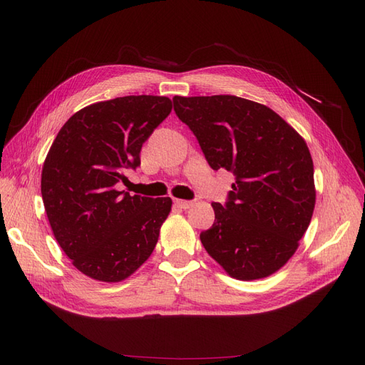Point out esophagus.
<instances>
[{
	"label": "esophagus",
	"instance_id": "34e87169",
	"mask_svg": "<svg viewBox=\"0 0 365 365\" xmlns=\"http://www.w3.org/2000/svg\"><path fill=\"white\" fill-rule=\"evenodd\" d=\"M175 205H178L180 208L187 210V208H190L193 205V202L192 201H184V200H175Z\"/></svg>",
	"mask_w": 365,
	"mask_h": 365
}]
</instances>
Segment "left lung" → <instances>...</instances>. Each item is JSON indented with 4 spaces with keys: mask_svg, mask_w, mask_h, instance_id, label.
Returning <instances> with one entry per match:
<instances>
[{
    "mask_svg": "<svg viewBox=\"0 0 365 365\" xmlns=\"http://www.w3.org/2000/svg\"><path fill=\"white\" fill-rule=\"evenodd\" d=\"M210 168L233 172L228 202H213L201 242L230 277L259 280L294 256L315 208L314 163L304 138L271 108L236 96L173 97Z\"/></svg>",
    "mask_w": 365,
    "mask_h": 365,
    "instance_id": "obj_1",
    "label": "left lung"
}]
</instances>
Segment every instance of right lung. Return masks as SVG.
I'll return each mask as SVG.
<instances>
[{"label":"right lung","mask_w":365,"mask_h":365,"mask_svg":"<svg viewBox=\"0 0 365 365\" xmlns=\"http://www.w3.org/2000/svg\"><path fill=\"white\" fill-rule=\"evenodd\" d=\"M170 111L169 97H117L82 108L54 138L42 165V201L54 239L86 277L123 282L155 248L172 200L117 187Z\"/></svg>","instance_id":"1"}]
</instances>
